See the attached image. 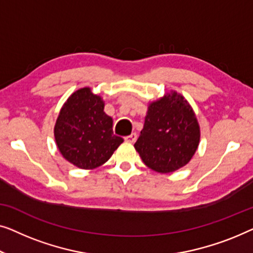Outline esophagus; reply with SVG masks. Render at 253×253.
<instances>
[{"label":"esophagus","instance_id":"obj_1","mask_svg":"<svg viewBox=\"0 0 253 253\" xmlns=\"http://www.w3.org/2000/svg\"><path fill=\"white\" fill-rule=\"evenodd\" d=\"M136 138H137L136 133H131L130 135H128V136L125 137V141L129 142V143H134V142L136 141Z\"/></svg>","mask_w":253,"mask_h":253}]
</instances>
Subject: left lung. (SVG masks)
I'll use <instances>...</instances> for the list:
<instances>
[{
  "label": "left lung",
  "instance_id": "obj_1",
  "mask_svg": "<svg viewBox=\"0 0 253 253\" xmlns=\"http://www.w3.org/2000/svg\"><path fill=\"white\" fill-rule=\"evenodd\" d=\"M199 137L193 109L174 91L149 105L143 129L134 147L149 169L172 173L189 163Z\"/></svg>",
  "mask_w": 253,
  "mask_h": 253
}]
</instances>
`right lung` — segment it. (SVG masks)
<instances>
[{"label":"right lung","instance_id":"1","mask_svg":"<svg viewBox=\"0 0 253 253\" xmlns=\"http://www.w3.org/2000/svg\"><path fill=\"white\" fill-rule=\"evenodd\" d=\"M103 110L102 98L86 87L70 96L57 118V147L66 161L79 169L103 165L123 143V138L113 134L112 118Z\"/></svg>","mask_w":253,"mask_h":253}]
</instances>
